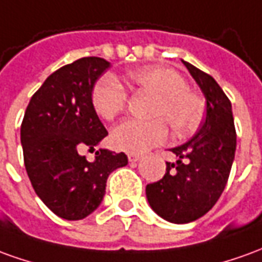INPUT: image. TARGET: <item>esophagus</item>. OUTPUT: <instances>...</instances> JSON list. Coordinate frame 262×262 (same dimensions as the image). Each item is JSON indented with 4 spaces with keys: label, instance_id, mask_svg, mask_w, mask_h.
<instances>
[{
    "label": "esophagus",
    "instance_id": "esophagus-1",
    "mask_svg": "<svg viewBox=\"0 0 262 262\" xmlns=\"http://www.w3.org/2000/svg\"><path fill=\"white\" fill-rule=\"evenodd\" d=\"M127 159H129V162L130 163H136L140 160V155H137V153H129V155H127Z\"/></svg>",
    "mask_w": 262,
    "mask_h": 262
}]
</instances>
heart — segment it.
<instances>
[{
	"instance_id": "1",
	"label": "heart",
	"mask_w": 262,
	"mask_h": 262,
	"mask_svg": "<svg viewBox=\"0 0 262 262\" xmlns=\"http://www.w3.org/2000/svg\"><path fill=\"white\" fill-rule=\"evenodd\" d=\"M132 83L139 89L156 95L151 122L127 119L112 132V144L119 150L142 153L166 142L169 136V122L176 133H186L199 125L203 116V102L180 75L164 68H143L130 75ZM127 92L112 75L96 80L92 89L95 112L105 120H113L126 107Z\"/></svg>"
}]
</instances>
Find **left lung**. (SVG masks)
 <instances>
[{"label": "left lung", "mask_w": 262, "mask_h": 262, "mask_svg": "<svg viewBox=\"0 0 262 262\" xmlns=\"http://www.w3.org/2000/svg\"><path fill=\"white\" fill-rule=\"evenodd\" d=\"M183 63L204 93L206 119L187 143L170 149L177 162H166L163 179L146 186L150 207L174 224L197 220L213 208L224 191L237 146L230 99L213 76Z\"/></svg>", "instance_id": "8db88e82"}]
</instances>
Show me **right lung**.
<instances>
[{
  "label": "right lung",
  "mask_w": 262,
  "mask_h": 262,
  "mask_svg": "<svg viewBox=\"0 0 262 262\" xmlns=\"http://www.w3.org/2000/svg\"><path fill=\"white\" fill-rule=\"evenodd\" d=\"M111 63L86 56L49 75L29 100L21 125L24 163L43 204L65 220H82L103 200L106 180L127 164L125 153L99 149L107 130L92 105L95 82Z\"/></svg>",
  "instance_id": "right-lung-1"
}]
</instances>
